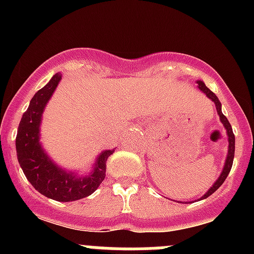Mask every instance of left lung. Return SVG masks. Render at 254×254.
I'll use <instances>...</instances> for the list:
<instances>
[{"label": "left lung", "mask_w": 254, "mask_h": 254, "mask_svg": "<svg viewBox=\"0 0 254 254\" xmlns=\"http://www.w3.org/2000/svg\"><path fill=\"white\" fill-rule=\"evenodd\" d=\"M196 83H198V88L200 89L201 92H204V93L206 94L207 98H210L215 103V107H216L217 114H219L220 120H221V123H222V124H224L225 129H226L227 137H229V152H227V157H226V161H225V166H224V168H222L221 175H220L219 178L216 179V182H215V183L212 184L211 188H210L209 190H207L206 193L204 194L203 196H201L200 199H201V200H203V199H206L207 196L211 195V194L214 193V191H216L217 189L220 188V186H221V184L224 183L225 179H226L227 176H229L230 171H231L232 163H234V156H235V135H234V131H232L231 124H230V123H229L227 118L225 117L224 114H222V112H221V103H220L219 98H217V97L215 96L214 92H211L209 88H207V87L205 86V83H204L203 81H196Z\"/></svg>", "instance_id": "left-lung-1"}]
</instances>
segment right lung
I'll return each mask as SVG.
<instances>
[{
  "instance_id": "obj_1",
  "label": "right lung",
  "mask_w": 254,
  "mask_h": 254,
  "mask_svg": "<svg viewBox=\"0 0 254 254\" xmlns=\"http://www.w3.org/2000/svg\"><path fill=\"white\" fill-rule=\"evenodd\" d=\"M61 81L56 73L34 94L18 127L16 150L18 162L29 183L47 198L56 201H75L96 191L106 178V163L114 150H106L97 157L91 175L79 177L67 172L50 160L40 143V123L49 99Z\"/></svg>"
}]
</instances>
